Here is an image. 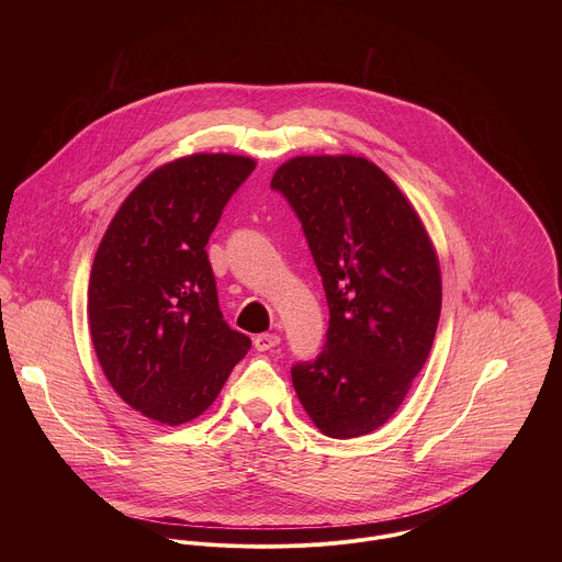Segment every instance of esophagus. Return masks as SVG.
I'll return each instance as SVG.
<instances>
[{"label":"esophagus","mask_w":562,"mask_h":562,"mask_svg":"<svg viewBox=\"0 0 562 562\" xmlns=\"http://www.w3.org/2000/svg\"><path fill=\"white\" fill-rule=\"evenodd\" d=\"M279 341H281V337H279L277 333H261V335H257V337L252 339V344H255L257 350H270V348L279 346Z\"/></svg>","instance_id":"34e87169"}]
</instances>
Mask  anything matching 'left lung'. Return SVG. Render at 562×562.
<instances>
[{
  "label": "left lung",
  "mask_w": 562,
  "mask_h": 562,
  "mask_svg": "<svg viewBox=\"0 0 562 562\" xmlns=\"http://www.w3.org/2000/svg\"><path fill=\"white\" fill-rule=\"evenodd\" d=\"M296 212L328 303L324 350L292 368L326 437L383 426L432 348L441 314L437 252L401 188L357 156H299L270 181Z\"/></svg>",
  "instance_id": "left-lung-1"
}]
</instances>
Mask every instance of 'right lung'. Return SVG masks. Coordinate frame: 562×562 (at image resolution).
<instances>
[{
	"label": "right lung",
	"mask_w": 562,
	"mask_h": 562,
	"mask_svg": "<svg viewBox=\"0 0 562 562\" xmlns=\"http://www.w3.org/2000/svg\"><path fill=\"white\" fill-rule=\"evenodd\" d=\"M255 160L194 154L147 175L114 214L88 283L101 370L160 424L199 417L250 348L218 307L205 244Z\"/></svg>",
	"instance_id": "1"
}]
</instances>
